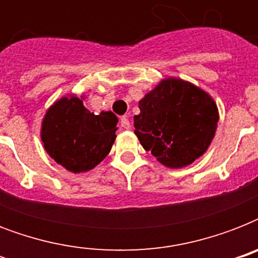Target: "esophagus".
I'll return each mask as SVG.
<instances>
[{"label": "esophagus", "instance_id": "34e87169", "mask_svg": "<svg viewBox=\"0 0 258 258\" xmlns=\"http://www.w3.org/2000/svg\"><path fill=\"white\" fill-rule=\"evenodd\" d=\"M120 125L124 130H130V128H131V123H130L128 117H127V116H121L120 117Z\"/></svg>", "mask_w": 258, "mask_h": 258}]
</instances>
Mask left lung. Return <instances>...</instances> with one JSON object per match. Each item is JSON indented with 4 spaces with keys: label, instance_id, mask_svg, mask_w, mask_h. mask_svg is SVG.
Instances as JSON below:
<instances>
[{
    "label": "left lung",
    "instance_id": "left-lung-1",
    "mask_svg": "<svg viewBox=\"0 0 258 258\" xmlns=\"http://www.w3.org/2000/svg\"><path fill=\"white\" fill-rule=\"evenodd\" d=\"M135 135L146 151L169 169H182L202 157L220 119L206 91L176 78L163 79L139 100Z\"/></svg>",
    "mask_w": 258,
    "mask_h": 258
}]
</instances>
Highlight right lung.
Segmentation results:
<instances>
[{
	"label": "right lung",
	"instance_id": "right-lung-1",
	"mask_svg": "<svg viewBox=\"0 0 258 258\" xmlns=\"http://www.w3.org/2000/svg\"><path fill=\"white\" fill-rule=\"evenodd\" d=\"M84 96L74 93L58 99L46 109L41 123V142L52 159L79 174L96 167L116 139V115H95L83 104Z\"/></svg>",
	"mask_w": 258,
	"mask_h": 258
}]
</instances>
